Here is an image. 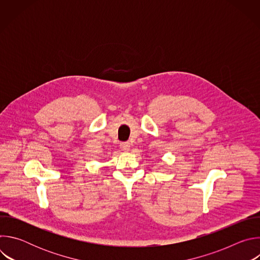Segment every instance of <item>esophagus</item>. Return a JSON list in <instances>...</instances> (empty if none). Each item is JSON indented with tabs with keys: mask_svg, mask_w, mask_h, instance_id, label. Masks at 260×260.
<instances>
[{
	"mask_svg": "<svg viewBox=\"0 0 260 260\" xmlns=\"http://www.w3.org/2000/svg\"><path fill=\"white\" fill-rule=\"evenodd\" d=\"M129 148H131L129 142H122V143H120V149L122 151H128Z\"/></svg>",
	"mask_w": 260,
	"mask_h": 260,
	"instance_id": "1",
	"label": "esophagus"
}]
</instances>
